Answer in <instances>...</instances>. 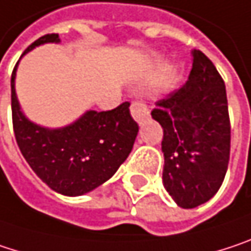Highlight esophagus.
<instances>
[{
    "label": "esophagus",
    "mask_w": 251,
    "mask_h": 251,
    "mask_svg": "<svg viewBox=\"0 0 251 251\" xmlns=\"http://www.w3.org/2000/svg\"><path fill=\"white\" fill-rule=\"evenodd\" d=\"M130 111H131V115H133V118L141 124L143 121H146L149 117H150V112L147 110V107L143 104V102H139V101H134V102H131V105H130Z\"/></svg>",
    "instance_id": "obj_1"
}]
</instances>
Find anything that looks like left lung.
Returning <instances> with one entry per match:
<instances>
[{
  "label": "left lung",
  "mask_w": 251,
  "mask_h": 251,
  "mask_svg": "<svg viewBox=\"0 0 251 251\" xmlns=\"http://www.w3.org/2000/svg\"><path fill=\"white\" fill-rule=\"evenodd\" d=\"M151 117L163 128V185L182 208L209 201L230 159V117L224 80L214 63L192 50L185 85L156 102Z\"/></svg>",
  "instance_id": "left-lung-1"
}]
</instances>
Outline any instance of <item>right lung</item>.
<instances>
[{
	"mask_svg": "<svg viewBox=\"0 0 251 251\" xmlns=\"http://www.w3.org/2000/svg\"><path fill=\"white\" fill-rule=\"evenodd\" d=\"M59 42V34H46L27 47L21 57L40 45ZM18 62L11 75V111L21 154L51 191L66 197L94 191L118 171L133 149L139 126L130 114V104L123 102L111 111H86L60 128L39 126L24 115L17 100Z\"/></svg>",
	"mask_w": 251,
	"mask_h": 251,
	"instance_id": "1",
	"label": "right lung"
}]
</instances>
